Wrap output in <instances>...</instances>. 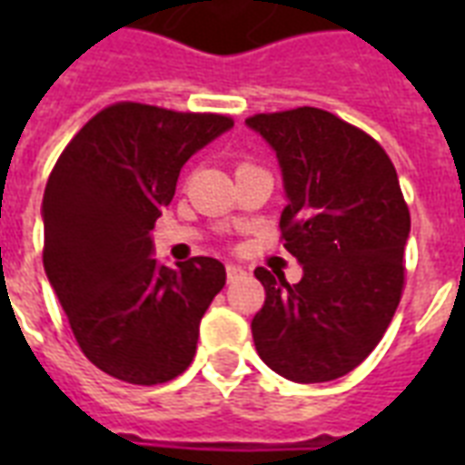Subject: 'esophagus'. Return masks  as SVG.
I'll list each match as a JSON object with an SVG mask.
<instances>
[{"instance_id": "esophagus-1", "label": "esophagus", "mask_w": 465, "mask_h": 465, "mask_svg": "<svg viewBox=\"0 0 465 465\" xmlns=\"http://www.w3.org/2000/svg\"><path fill=\"white\" fill-rule=\"evenodd\" d=\"M243 275H246V270L239 268V265H232V262L226 265V280H229V282H236V280H241Z\"/></svg>"}]
</instances>
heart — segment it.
Masks as SVG:
<instances>
[{
  "mask_svg": "<svg viewBox=\"0 0 465 465\" xmlns=\"http://www.w3.org/2000/svg\"><path fill=\"white\" fill-rule=\"evenodd\" d=\"M241 166H243V163H241Z\"/></svg>",
  "mask_w": 465,
  "mask_h": 465,
  "instance_id": "1",
  "label": "heart"
}]
</instances>
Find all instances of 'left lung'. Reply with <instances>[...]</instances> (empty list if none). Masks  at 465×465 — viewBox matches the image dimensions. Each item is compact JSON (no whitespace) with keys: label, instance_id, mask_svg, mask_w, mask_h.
Masks as SVG:
<instances>
[{"label":"left lung","instance_id":"left-lung-1","mask_svg":"<svg viewBox=\"0 0 465 465\" xmlns=\"http://www.w3.org/2000/svg\"><path fill=\"white\" fill-rule=\"evenodd\" d=\"M246 123L277 152L290 197L282 243L304 268L297 284L255 270V350L290 381H332L367 360L396 313L411 210L381 144L338 115L302 105Z\"/></svg>","mask_w":465,"mask_h":465}]
</instances>
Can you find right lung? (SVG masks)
Returning a JSON list of instances; mask_svg holds the SVG:
<instances>
[{"instance_id": "add662e5", "label": "right lung", "mask_w": 465, "mask_h": 465, "mask_svg": "<svg viewBox=\"0 0 465 465\" xmlns=\"http://www.w3.org/2000/svg\"><path fill=\"white\" fill-rule=\"evenodd\" d=\"M233 125L219 113L120 101L72 137L43 195V265L91 364L156 386L195 357L200 321L226 282L214 258H152V229L183 163Z\"/></svg>"}]
</instances>
